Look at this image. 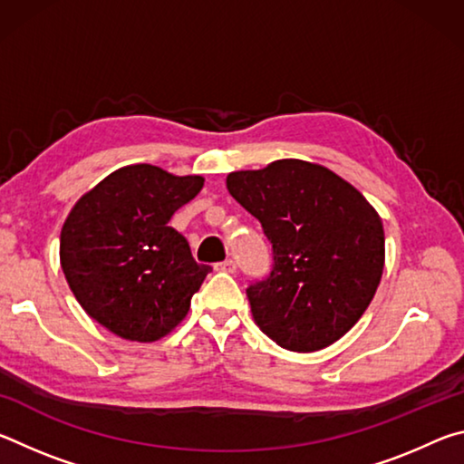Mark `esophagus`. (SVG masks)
I'll return each instance as SVG.
<instances>
[{"instance_id": "1", "label": "esophagus", "mask_w": 464, "mask_h": 464, "mask_svg": "<svg viewBox=\"0 0 464 464\" xmlns=\"http://www.w3.org/2000/svg\"><path fill=\"white\" fill-rule=\"evenodd\" d=\"M215 268H217V270H221V272H229V274H233L235 270H237V264H235V260H225V262H221V264H217Z\"/></svg>"}]
</instances>
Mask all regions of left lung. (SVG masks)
<instances>
[{
  "label": "left lung",
  "instance_id": "obj_1",
  "mask_svg": "<svg viewBox=\"0 0 464 464\" xmlns=\"http://www.w3.org/2000/svg\"><path fill=\"white\" fill-rule=\"evenodd\" d=\"M227 190L262 223L270 276L246 293L256 325L290 352H317L356 325L381 285L384 231L354 186L319 163L231 171Z\"/></svg>",
  "mask_w": 464,
  "mask_h": 464
}]
</instances>
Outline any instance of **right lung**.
Returning a JSON list of instances; mask_svg holds the SVG:
<instances>
[{
	"label": "right lung",
	"instance_id": "1",
	"mask_svg": "<svg viewBox=\"0 0 464 464\" xmlns=\"http://www.w3.org/2000/svg\"><path fill=\"white\" fill-rule=\"evenodd\" d=\"M202 186V176L135 163L75 202L61 229V268L77 303L108 332L157 342L188 315L210 266L196 264L168 223Z\"/></svg>",
	"mask_w": 464,
	"mask_h": 464
}]
</instances>
